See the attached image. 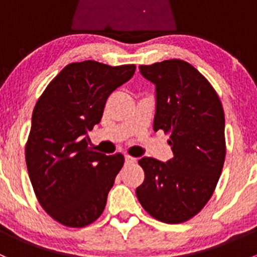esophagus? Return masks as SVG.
<instances>
[{
	"label": "esophagus",
	"instance_id": "esophagus-1",
	"mask_svg": "<svg viewBox=\"0 0 257 257\" xmlns=\"http://www.w3.org/2000/svg\"><path fill=\"white\" fill-rule=\"evenodd\" d=\"M134 163H137V158L131 157V155H125V164L126 165L134 164Z\"/></svg>",
	"mask_w": 257,
	"mask_h": 257
}]
</instances>
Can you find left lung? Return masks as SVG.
Segmentation results:
<instances>
[{
    "instance_id": "8db88e82",
    "label": "left lung",
    "mask_w": 257,
    "mask_h": 257,
    "mask_svg": "<svg viewBox=\"0 0 257 257\" xmlns=\"http://www.w3.org/2000/svg\"><path fill=\"white\" fill-rule=\"evenodd\" d=\"M139 69L155 84L154 131L169 134L174 157L139 160L145 178L137 198L154 219L180 224L201 211L219 181L226 155L224 109L209 80L188 62L169 59Z\"/></svg>"
}]
</instances>
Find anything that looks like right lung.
<instances>
[{"instance_id": "right-lung-1", "label": "right lung", "mask_w": 257, "mask_h": 257, "mask_svg": "<svg viewBox=\"0 0 257 257\" xmlns=\"http://www.w3.org/2000/svg\"><path fill=\"white\" fill-rule=\"evenodd\" d=\"M134 72V64H67L36 103L26 143L28 175L38 203L64 226H87L105 208L124 157L94 152L87 132L100 121L110 93Z\"/></svg>"}]
</instances>
